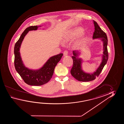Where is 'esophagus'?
<instances>
[{
	"mask_svg": "<svg viewBox=\"0 0 124 124\" xmlns=\"http://www.w3.org/2000/svg\"><path fill=\"white\" fill-rule=\"evenodd\" d=\"M63 55H64V56H66L68 55V52H67V51L65 50L64 52V53H63Z\"/></svg>",
	"mask_w": 124,
	"mask_h": 124,
	"instance_id": "esophagus-1",
	"label": "esophagus"
}]
</instances>
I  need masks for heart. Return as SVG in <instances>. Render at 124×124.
<instances>
[{
  "label": "heart",
  "instance_id": "1",
  "mask_svg": "<svg viewBox=\"0 0 124 124\" xmlns=\"http://www.w3.org/2000/svg\"><path fill=\"white\" fill-rule=\"evenodd\" d=\"M84 31V30L82 27H78L75 29H73L68 32L63 37V42H67L71 40L74 39L78 37L81 35ZM86 39V34H84L82 38L76 42V46L78 47L81 46L84 43Z\"/></svg>",
  "mask_w": 124,
  "mask_h": 124
}]
</instances>
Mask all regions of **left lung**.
<instances>
[{
  "mask_svg": "<svg viewBox=\"0 0 124 124\" xmlns=\"http://www.w3.org/2000/svg\"><path fill=\"white\" fill-rule=\"evenodd\" d=\"M93 23L94 25L95 31L93 33V39H100L103 42V52L102 54V60L100 65L96 71L93 73H86L82 69V64L83 61L82 58H79L81 52L80 51H73V53L74 55L72 56L73 60V66L71 69L70 73L73 77L80 82H90L94 80L100 74L108 61V39L107 35L98 26L96 22L93 21Z\"/></svg>",
  "mask_w": 124,
  "mask_h": 124,
  "instance_id": "1",
  "label": "left lung"
}]
</instances>
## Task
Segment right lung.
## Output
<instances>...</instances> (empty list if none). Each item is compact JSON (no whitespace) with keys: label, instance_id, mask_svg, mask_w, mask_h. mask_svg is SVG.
<instances>
[{"label":"right lung","instance_id":"add662e5","mask_svg":"<svg viewBox=\"0 0 124 124\" xmlns=\"http://www.w3.org/2000/svg\"><path fill=\"white\" fill-rule=\"evenodd\" d=\"M41 26H34L27 27L21 34L14 47V63L16 71L26 83L34 86L42 85L50 80L53 76L56 66L63 56V54L61 53L51 57L42 67L36 70L28 68L25 66L20 53L21 44L28 32L37 30L39 27Z\"/></svg>","mask_w":124,"mask_h":124}]
</instances>
